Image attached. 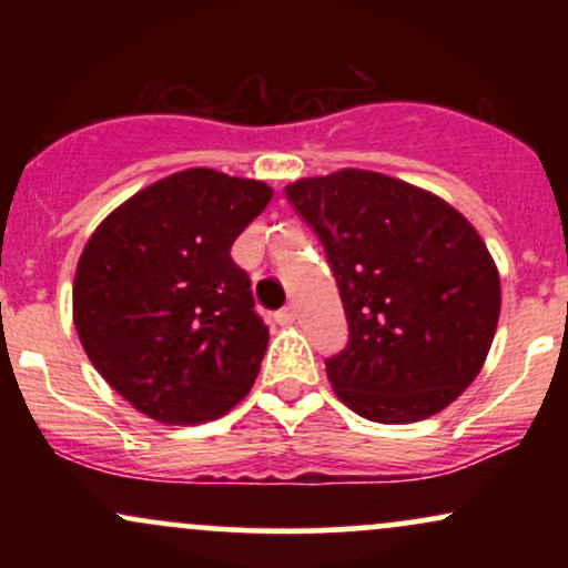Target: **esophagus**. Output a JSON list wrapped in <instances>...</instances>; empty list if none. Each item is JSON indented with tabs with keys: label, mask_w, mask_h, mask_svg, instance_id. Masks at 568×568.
Instances as JSON below:
<instances>
[{
	"label": "esophagus",
	"mask_w": 568,
	"mask_h": 568,
	"mask_svg": "<svg viewBox=\"0 0 568 568\" xmlns=\"http://www.w3.org/2000/svg\"><path fill=\"white\" fill-rule=\"evenodd\" d=\"M275 321L280 325H291L293 321H296V310H293V306H283V310L275 312Z\"/></svg>",
	"instance_id": "esophagus-1"
}]
</instances>
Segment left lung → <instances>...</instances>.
<instances>
[{
  "label": "left lung",
  "instance_id": "1",
  "mask_svg": "<svg viewBox=\"0 0 568 568\" xmlns=\"http://www.w3.org/2000/svg\"><path fill=\"white\" fill-rule=\"evenodd\" d=\"M334 272L347 347L325 361L363 419H427L470 387L499 321V272L473 224L435 194L371 171L285 186Z\"/></svg>",
  "mask_w": 568,
  "mask_h": 568
}]
</instances>
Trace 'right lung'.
Returning <instances> with one entry per match:
<instances>
[{
  "instance_id": "right-lung-1",
  "label": "right lung",
  "mask_w": 568,
  "mask_h": 568,
  "mask_svg": "<svg viewBox=\"0 0 568 568\" xmlns=\"http://www.w3.org/2000/svg\"><path fill=\"white\" fill-rule=\"evenodd\" d=\"M264 181L189 168L101 221L74 275L90 363L141 414L202 425L237 406L270 342L232 243L264 211Z\"/></svg>"
}]
</instances>
